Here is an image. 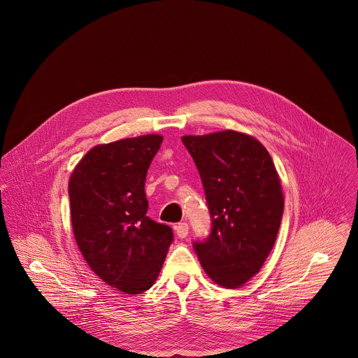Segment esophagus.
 <instances>
[{"instance_id": "1", "label": "esophagus", "mask_w": 358, "mask_h": 358, "mask_svg": "<svg viewBox=\"0 0 358 358\" xmlns=\"http://www.w3.org/2000/svg\"><path fill=\"white\" fill-rule=\"evenodd\" d=\"M188 224L187 222H180L176 225V234L178 235V238H185L188 235Z\"/></svg>"}]
</instances>
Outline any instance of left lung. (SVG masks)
I'll use <instances>...</instances> for the list:
<instances>
[{
    "label": "left lung",
    "instance_id": "left-lung-1",
    "mask_svg": "<svg viewBox=\"0 0 358 358\" xmlns=\"http://www.w3.org/2000/svg\"><path fill=\"white\" fill-rule=\"evenodd\" d=\"M199 173L211 232L192 246L207 275L235 289L257 275L275 245L283 215L280 180L268 150L250 136L225 130L184 136Z\"/></svg>",
    "mask_w": 358,
    "mask_h": 358
}]
</instances>
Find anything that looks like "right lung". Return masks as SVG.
Instances as JSON below:
<instances>
[{
	"label": "right lung",
	"mask_w": 358,
	"mask_h": 358,
	"mask_svg": "<svg viewBox=\"0 0 358 358\" xmlns=\"http://www.w3.org/2000/svg\"><path fill=\"white\" fill-rule=\"evenodd\" d=\"M163 143L159 134L93 147L69 181L76 243L92 271L109 286L138 294L156 282L173 229L147 217V170Z\"/></svg>",
	"instance_id": "right-lung-1"
}]
</instances>
